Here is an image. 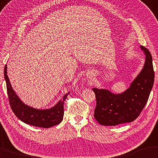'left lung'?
<instances>
[{
  "instance_id": "1",
  "label": "left lung",
  "mask_w": 158,
  "mask_h": 158,
  "mask_svg": "<svg viewBox=\"0 0 158 158\" xmlns=\"http://www.w3.org/2000/svg\"><path fill=\"white\" fill-rule=\"evenodd\" d=\"M140 48L146 56L144 66L127 89L114 94L108 89H92L97 99L94 116L100 125L115 126L132 122L148 102L155 77L152 59L148 49Z\"/></svg>"
}]
</instances>
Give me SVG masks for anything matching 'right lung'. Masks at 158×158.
<instances>
[{"label": "right lung", "instance_id": "add662e5", "mask_svg": "<svg viewBox=\"0 0 158 158\" xmlns=\"http://www.w3.org/2000/svg\"><path fill=\"white\" fill-rule=\"evenodd\" d=\"M4 77L10 107L20 120L26 124L43 128L51 127L61 122L64 113V103L70 92L64 95L53 107L48 109H37L25 104L12 89L7 75V64L4 69Z\"/></svg>", "mask_w": 158, "mask_h": 158}]
</instances>
